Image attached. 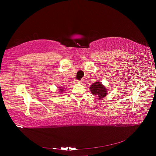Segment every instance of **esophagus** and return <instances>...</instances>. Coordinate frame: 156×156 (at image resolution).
I'll use <instances>...</instances> for the list:
<instances>
[{
    "label": "esophagus",
    "mask_w": 156,
    "mask_h": 156,
    "mask_svg": "<svg viewBox=\"0 0 156 156\" xmlns=\"http://www.w3.org/2000/svg\"><path fill=\"white\" fill-rule=\"evenodd\" d=\"M75 82H76V83H82L83 82V81H82V80H81V81H78V80H76V81H75Z\"/></svg>",
    "instance_id": "1"
}]
</instances>
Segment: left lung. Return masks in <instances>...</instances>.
Returning <instances> with one entry per match:
<instances>
[{"label": "left lung", "mask_w": 156, "mask_h": 156, "mask_svg": "<svg viewBox=\"0 0 156 156\" xmlns=\"http://www.w3.org/2000/svg\"><path fill=\"white\" fill-rule=\"evenodd\" d=\"M89 89L91 93L98 97L99 99H102L106 97L108 91L107 88L99 81H97L96 82L92 83L89 87Z\"/></svg>", "instance_id": "8db88e82"}]
</instances>
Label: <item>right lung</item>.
<instances>
[{
	"instance_id": "add662e5",
	"label": "right lung",
	"mask_w": 156,
	"mask_h": 156,
	"mask_svg": "<svg viewBox=\"0 0 156 156\" xmlns=\"http://www.w3.org/2000/svg\"><path fill=\"white\" fill-rule=\"evenodd\" d=\"M58 90L60 93H62L63 91L64 90V88H63L62 87H58Z\"/></svg>"
}]
</instances>
